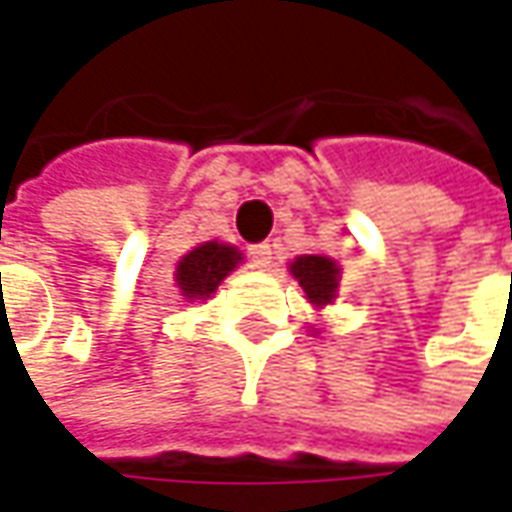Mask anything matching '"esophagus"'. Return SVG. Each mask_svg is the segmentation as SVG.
Wrapping results in <instances>:
<instances>
[{
	"instance_id": "1",
	"label": "esophagus",
	"mask_w": 512,
	"mask_h": 512,
	"mask_svg": "<svg viewBox=\"0 0 512 512\" xmlns=\"http://www.w3.org/2000/svg\"><path fill=\"white\" fill-rule=\"evenodd\" d=\"M247 256H250V262H253V267H267L270 265V259H273V250H270V245L267 242H262V245H250L247 247Z\"/></svg>"
}]
</instances>
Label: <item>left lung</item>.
<instances>
[{
    "label": "left lung",
    "instance_id": "1",
    "mask_svg": "<svg viewBox=\"0 0 512 512\" xmlns=\"http://www.w3.org/2000/svg\"><path fill=\"white\" fill-rule=\"evenodd\" d=\"M290 273L299 279V285L305 287L307 299L316 307L330 305L336 299V287H339V267L330 262L327 256H299Z\"/></svg>",
    "mask_w": 512,
    "mask_h": 512
}]
</instances>
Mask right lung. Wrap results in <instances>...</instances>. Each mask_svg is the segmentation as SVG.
<instances>
[{"instance_id":"obj_1","label":"right lung","mask_w":512,"mask_h":512,"mask_svg":"<svg viewBox=\"0 0 512 512\" xmlns=\"http://www.w3.org/2000/svg\"><path fill=\"white\" fill-rule=\"evenodd\" d=\"M239 259L242 253L236 247L205 242L182 256V262L176 267V282L187 299H205L219 287L227 273L239 265Z\"/></svg>"}]
</instances>
